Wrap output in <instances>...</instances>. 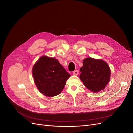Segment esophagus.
Masks as SVG:
<instances>
[{"label": "esophagus", "mask_w": 133, "mask_h": 133, "mask_svg": "<svg viewBox=\"0 0 133 133\" xmlns=\"http://www.w3.org/2000/svg\"><path fill=\"white\" fill-rule=\"evenodd\" d=\"M79 74V72L78 70H75L73 72V74L74 75H78Z\"/></svg>", "instance_id": "1"}]
</instances>
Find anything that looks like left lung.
Returning <instances> with one entry per match:
<instances>
[{
    "label": "left lung",
    "instance_id": "1",
    "mask_svg": "<svg viewBox=\"0 0 133 133\" xmlns=\"http://www.w3.org/2000/svg\"><path fill=\"white\" fill-rule=\"evenodd\" d=\"M79 78L90 91L96 93L103 89L110 80V70L107 63L101 59L87 58L83 60Z\"/></svg>",
    "mask_w": 133,
    "mask_h": 133
}]
</instances>
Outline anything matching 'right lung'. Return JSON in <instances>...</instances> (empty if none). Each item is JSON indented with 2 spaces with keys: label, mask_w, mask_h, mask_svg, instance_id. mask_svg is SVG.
I'll return each instance as SVG.
<instances>
[{
  "label": "right lung",
  "mask_w": 133,
  "mask_h": 133,
  "mask_svg": "<svg viewBox=\"0 0 133 133\" xmlns=\"http://www.w3.org/2000/svg\"><path fill=\"white\" fill-rule=\"evenodd\" d=\"M32 74L40 92L50 97L59 94L71 76L57 59L47 56L40 57L36 62Z\"/></svg>",
  "instance_id": "1"
}]
</instances>
